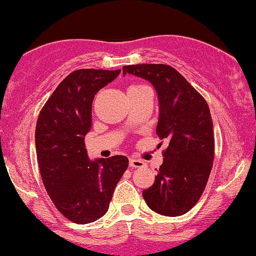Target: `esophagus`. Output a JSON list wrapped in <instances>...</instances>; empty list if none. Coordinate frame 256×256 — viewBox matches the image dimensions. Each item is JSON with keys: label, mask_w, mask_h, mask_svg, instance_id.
<instances>
[{"label": "esophagus", "mask_w": 256, "mask_h": 256, "mask_svg": "<svg viewBox=\"0 0 256 256\" xmlns=\"http://www.w3.org/2000/svg\"><path fill=\"white\" fill-rule=\"evenodd\" d=\"M129 166L132 169H136V168H143L144 166V162L141 160H136V158H130L129 160Z\"/></svg>", "instance_id": "34e87169"}]
</instances>
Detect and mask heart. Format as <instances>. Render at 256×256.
I'll list each match as a JSON object with an SVG mask.
<instances>
[{
    "label": "heart",
    "mask_w": 256,
    "mask_h": 256,
    "mask_svg": "<svg viewBox=\"0 0 256 256\" xmlns=\"http://www.w3.org/2000/svg\"><path fill=\"white\" fill-rule=\"evenodd\" d=\"M141 87H143V86H142V85H132V86L128 88V92H130V90H138V88H141Z\"/></svg>",
    "instance_id": "b5f03b06"
}]
</instances>
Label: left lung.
<instances>
[{"mask_svg":"<svg viewBox=\"0 0 256 256\" xmlns=\"http://www.w3.org/2000/svg\"><path fill=\"white\" fill-rule=\"evenodd\" d=\"M122 71L155 87L160 102L156 134L169 142L155 182L142 192L143 198L162 216L185 214L202 197L214 158L208 104L172 66L138 64L124 66Z\"/></svg>","mask_w":256,"mask_h":256,"instance_id":"left-lung-1","label":"left lung"}]
</instances>
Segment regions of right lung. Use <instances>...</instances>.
Masks as SVG:
<instances>
[{
    "instance_id": "right-lung-1",
    "label": "right lung",
    "mask_w": 256,
    "mask_h": 256,
    "mask_svg": "<svg viewBox=\"0 0 256 256\" xmlns=\"http://www.w3.org/2000/svg\"><path fill=\"white\" fill-rule=\"evenodd\" d=\"M120 72L82 68L70 73L38 115L34 140L42 180L58 211L76 224L106 214L128 168L126 156L90 160L85 148L94 96Z\"/></svg>"
}]
</instances>
